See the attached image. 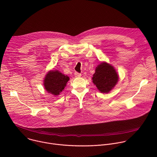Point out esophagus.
<instances>
[{
  "label": "esophagus",
  "mask_w": 157,
  "mask_h": 157,
  "mask_svg": "<svg viewBox=\"0 0 157 157\" xmlns=\"http://www.w3.org/2000/svg\"><path fill=\"white\" fill-rule=\"evenodd\" d=\"M75 76L76 78H80L81 76V74L79 73L78 72H75Z\"/></svg>",
  "instance_id": "34e87169"
}]
</instances>
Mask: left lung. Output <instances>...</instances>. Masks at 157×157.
I'll use <instances>...</instances> for the list:
<instances>
[{"mask_svg": "<svg viewBox=\"0 0 157 157\" xmlns=\"http://www.w3.org/2000/svg\"><path fill=\"white\" fill-rule=\"evenodd\" d=\"M119 78L113 66L107 62H101L96 68L92 80L101 93H109L116 86Z\"/></svg>", "mask_w": 157, "mask_h": 157, "instance_id": "1", "label": "left lung"}]
</instances>
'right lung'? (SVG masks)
Returning a JSON list of instances; mask_svg holds the SVG:
<instances>
[{"instance_id":"add662e5","label":"right lung","mask_w":157,"mask_h":157,"mask_svg":"<svg viewBox=\"0 0 157 157\" xmlns=\"http://www.w3.org/2000/svg\"><path fill=\"white\" fill-rule=\"evenodd\" d=\"M70 80L69 76L58 70L49 71L43 80L45 90L54 96H58L63 91Z\"/></svg>"}]
</instances>
